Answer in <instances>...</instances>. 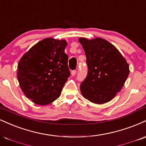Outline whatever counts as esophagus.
I'll list each match as a JSON object with an SVG mask.
<instances>
[{
	"mask_svg": "<svg viewBox=\"0 0 146 146\" xmlns=\"http://www.w3.org/2000/svg\"><path fill=\"white\" fill-rule=\"evenodd\" d=\"M76 73H77V71H75V70H73V71H71V74L72 76H74V75L76 74Z\"/></svg>",
	"mask_w": 146,
	"mask_h": 146,
	"instance_id": "34e87169",
	"label": "esophagus"
}]
</instances>
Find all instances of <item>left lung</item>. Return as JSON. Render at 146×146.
Segmentation results:
<instances>
[{
    "label": "left lung",
    "mask_w": 146,
    "mask_h": 146,
    "mask_svg": "<svg viewBox=\"0 0 146 146\" xmlns=\"http://www.w3.org/2000/svg\"><path fill=\"white\" fill-rule=\"evenodd\" d=\"M88 65V75L80 86L85 99L96 104L108 103L123 87L129 66L118 50L101 38H80Z\"/></svg>",
    "instance_id": "8db88e82"
}]
</instances>
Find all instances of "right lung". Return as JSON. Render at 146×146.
Here are the masks:
<instances>
[{"mask_svg":"<svg viewBox=\"0 0 146 146\" xmlns=\"http://www.w3.org/2000/svg\"><path fill=\"white\" fill-rule=\"evenodd\" d=\"M65 40L46 38L38 42L21 58L17 79L27 98L45 105L57 99L70 76Z\"/></svg>","mask_w":146,"mask_h":146,"instance_id":"right-lung-1","label":"right lung"}]
</instances>
